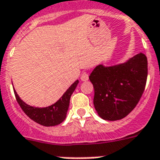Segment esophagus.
<instances>
[{"label": "esophagus", "instance_id": "34e87169", "mask_svg": "<svg viewBox=\"0 0 160 160\" xmlns=\"http://www.w3.org/2000/svg\"><path fill=\"white\" fill-rule=\"evenodd\" d=\"M89 79V74L88 73V72H84L82 74L81 76V80L82 82H87Z\"/></svg>", "mask_w": 160, "mask_h": 160}]
</instances>
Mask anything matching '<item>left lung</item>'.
Instances as JSON below:
<instances>
[{
  "instance_id": "1",
  "label": "left lung",
  "mask_w": 160,
  "mask_h": 160,
  "mask_svg": "<svg viewBox=\"0 0 160 160\" xmlns=\"http://www.w3.org/2000/svg\"><path fill=\"white\" fill-rule=\"evenodd\" d=\"M147 76L148 62L142 53L121 64L97 66L89 79L94 88L93 104L99 116L107 121L126 117L140 101Z\"/></svg>"
}]
</instances>
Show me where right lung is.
<instances>
[{"label": "right lung", "mask_w": 160, "mask_h": 160, "mask_svg": "<svg viewBox=\"0 0 160 160\" xmlns=\"http://www.w3.org/2000/svg\"><path fill=\"white\" fill-rule=\"evenodd\" d=\"M78 80L74 82L58 102L49 107H43V108L31 107L29 105H27L19 98L15 90L14 92L16 101L21 107V109L23 110V112L31 120L44 126H54L62 123L66 118L68 109L69 107L70 98L75 88L78 86Z\"/></svg>", "instance_id": "right-lung-1"}]
</instances>
